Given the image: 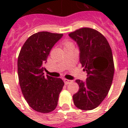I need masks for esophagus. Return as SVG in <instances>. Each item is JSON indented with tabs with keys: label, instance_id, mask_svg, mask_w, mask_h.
<instances>
[{
	"label": "esophagus",
	"instance_id": "34e87169",
	"mask_svg": "<svg viewBox=\"0 0 128 128\" xmlns=\"http://www.w3.org/2000/svg\"><path fill=\"white\" fill-rule=\"evenodd\" d=\"M64 83L66 84H70L71 82H72V80H68V79H64Z\"/></svg>",
	"mask_w": 128,
	"mask_h": 128
}]
</instances>
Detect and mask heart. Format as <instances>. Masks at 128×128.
I'll use <instances>...</instances> for the list:
<instances>
[{"instance_id":"obj_1","label":"heart","mask_w":128,"mask_h":128,"mask_svg":"<svg viewBox=\"0 0 128 128\" xmlns=\"http://www.w3.org/2000/svg\"><path fill=\"white\" fill-rule=\"evenodd\" d=\"M69 44H72V43L68 40H66V42H64V46H67V45H69Z\"/></svg>"}]
</instances>
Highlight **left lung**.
Here are the masks:
<instances>
[{
    "label": "left lung",
    "instance_id": "obj_1",
    "mask_svg": "<svg viewBox=\"0 0 128 128\" xmlns=\"http://www.w3.org/2000/svg\"><path fill=\"white\" fill-rule=\"evenodd\" d=\"M80 50V62L87 73L86 82L76 80L79 90L73 96L76 107L91 110L102 103L108 94L114 73L112 52L101 33L90 28H82L70 32Z\"/></svg>",
    "mask_w": 128,
    "mask_h": 128
}]
</instances>
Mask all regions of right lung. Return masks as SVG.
I'll return each instance as SVG.
<instances>
[{
    "label": "right lung",
    "mask_w": 128,
    "mask_h": 128,
    "mask_svg": "<svg viewBox=\"0 0 128 128\" xmlns=\"http://www.w3.org/2000/svg\"><path fill=\"white\" fill-rule=\"evenodd\" d=\"M63 34L39 32L29 37L18 58L19 84L27 103L35 111L49 113L57 106L64 83L60 78L44 75V67L54 45Z\"/></svg>",
    "instance_id": "obj_1"
}]
</instances>
